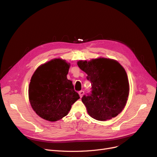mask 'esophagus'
I'll return each mask as SVG.
<instances>
[{
	"instance_id": "obj_1",
	"label": "esophagus",
	"mask_w": 157,
	"mask_h": 157,
	"mask_svg": "<svg viewBox=\"0 0 157 157\" xmlns=\"http://www.w3.org/2000/svg\"><path fill=\"white\" fill-rule=\"evenodd\" d=\"M79 95L81 98L83 97V95H84V91H83V90H81V91H79Z\"/></svg>"
}]
</instances>
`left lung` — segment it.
Listing matches in <instances>:
<instances>
[{
  "label": "left lung",
  "mask_w": 157,
  "mask_h": 157,
  "mask_svg": "<svg viewBox=\"0 0 157 157\" xmlns=\"http://www.w3.org/2000/svg\"><path fill=\"white\" fill-rule=\"evenodd\" d=\"M78 65L92 83L91 93L81 99L90 116L99 121L117 117L124 108L129 94L124 68L117 61L104 58L80 60Z\"/></svg>",
  "instance_id": "8db88e82"
}]
</instances>
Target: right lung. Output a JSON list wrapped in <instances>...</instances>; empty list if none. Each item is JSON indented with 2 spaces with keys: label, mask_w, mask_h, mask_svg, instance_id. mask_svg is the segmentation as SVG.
I'll list each match as a JSON object with an SVG mask.
<instances>
[{
  "label": "right lung",
  "mask_w": 157,
  "mask_h": 157,
  "mask_svg": "<svg viewBox=\"0 0 157 157\" xmlns=\"http://www.w3.org/2000/svg\"><path fill=\"white\" fill-rule=\"evenodd\" d=\"M70 64L55 59L36 69L30 79L29 97L32 109L46 120L56 121L67 115L79 98L67 78Z\"/></svg>",
  "instance_id": "right-lung-1"
}]
</instances>
